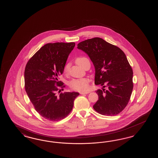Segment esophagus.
Instances as JSON below:
<instances>
[{"instance_id":"34e87169","label":"esophagus","mask_w":158,"mask_h":158,"mask_svg":"<svg viewBox=\"0 0 158 158\" xmlns=\"http://www.w3.org/2000/svg\"><path fill=\"white\" fill-rule=\"evenodd\" d=\"M89 93V92H80V94L84 95V94H88Z\"/></svg>"}]
</instances>
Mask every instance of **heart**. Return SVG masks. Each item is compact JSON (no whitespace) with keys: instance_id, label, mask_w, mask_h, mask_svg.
Segmentation results:
<instances>
[{"instance_id":"heart-1","label":"heart","mask_w":158,"mask_h":158,"mask_svg":"<svg viewBox=\"0 0 158 158\" xmlns=\"http://www.w3.org/2000/svg\"><path fill=\"white\" fill-rule=\"evenodd\" d=\"M88 59L85 57H79L76 58V63L80 66L82 67L85 63L88 61ZM70 63H67L63 68V73L68 75L69 72ZM70 88L73 90L79 92H86L89 88V80L88 78H82L79 79H73L69 83Z\"/></svg>"}]
</instances>
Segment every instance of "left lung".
Masks as SVG:
<instances>
[{
  "mask_svg": "<svg viewBox=\"0 0 158 158\" xmlns=\"http://www.w3.org/2000/svg\"><path fill=\"white\" fill-rule=\"evenodd\" d=\"M77 48L93 62L95 84L103 86L102 90H96L98 100L94 109L104 115L118 114L127 105L133 88V70L126 54L119 47L99 37L79 43Z\"/></svg>",
  "mask_w": 158,
  "mask_h": 158,
  "instance_id": "obj_1",
  "label": "left lung"
}]
</instances>
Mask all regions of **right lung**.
Masks as SVG:
<instances>
[{
    "label": "right lung",
    "instance_id": "right-lung-1",
    "mask_svg": "<svg viewBox=\"0 0 158 158\" xmlns=\"http://www.w3.org/2000/svg\"><path fill=\"white\" fill-rule=\"evenodd\" d=\"M75 43H48L27 62L24 81L26 92L35 110L47 120L66 117L73 109L78 92H61L65 85L59 79Z\"/></svg>",
    "mask_w": 158,
    "mask_h": 158
}]
</instances>
